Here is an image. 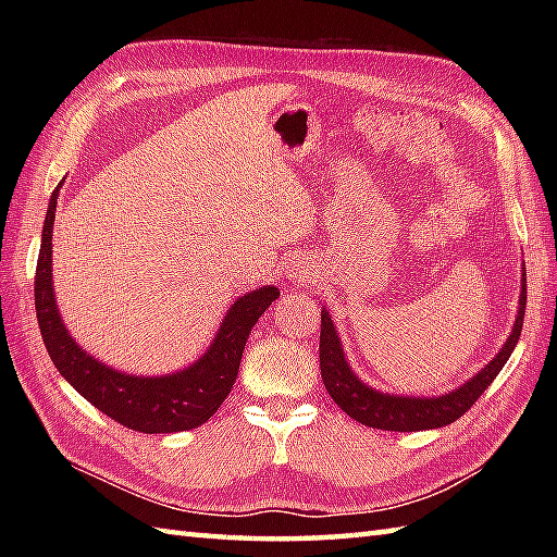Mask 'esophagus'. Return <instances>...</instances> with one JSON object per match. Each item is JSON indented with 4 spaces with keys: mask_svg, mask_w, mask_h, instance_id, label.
Instances as JSON below:
<instances>
[{
    "mask_svg": "<svg viewBox=\"0 0 557 557\" xmlns=\"http://www.w3.org/2000/svg\"><path fill=\"white\" fill-rule=\"evenodd\" d=\"M287 277H289L292 282H304V280H309V277H311V265H309V260H306V258H294L292 263L287 265Z\"/></svg>",
    "mask_w": 557,
    "mask_h": 557,
    "instance_id": "esophagus-1",
    "label": "esophagus"
}]
</instances>
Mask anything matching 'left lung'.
<instances>
[{"label":"left lung","mask_w":557,"mask_h":557,"mask_svg":"<svg viewBox=\"0 0 557 557\" xmlns=\"http://www.w3.org/2000/svg\"><path fill=\"white\" fill-rule=\"evenodd\" d=\"M524 309H527V270L522 268V285H519V309L515 315V325L510 337L505 339L500 351L483 366L479 373H474L469 381L459 387L449 389L443 395H395L375 389L369 383L351 371V366L345 357V347L337 327L333 323V315L327 309L321 311V375L330 397L335 405L363 425L381 431H429V429H443V425L457 421L474 401L483 395L495 375L503 371V366L510 359V354L517 347V339L522 335L524 323Z\"/></svg>","instance_id":"1"}]
</instances>
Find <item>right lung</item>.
Here are the masks:
<instances>
[{
	"instance_id": "right-lung-1",
	"label": "right lung",
	"mask_w": 557,
	"mask_h": 557,
	"mask_svg": "<svg viewBox=\"0 0 557 557\" xmlns=\"http://www.w3.org/2000/svg\"><path fill=\"white\" fill-rule=\"evenodd\" d=\"M59 184L42 224L38 270H35V311L50 359L64 381L92 407L140 433H180L198 429L220 409L239 373L242 354L251 327L280 297L275 285L258 287L236 299L212 337L210 347L184 369L164 375H132L116 371L83 349L71 337L59 313L52 282V230Z\"/></svg>"
}]
</instances>
